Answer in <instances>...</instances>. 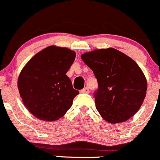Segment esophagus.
Segmentation results:
<instances>
[{
  "label": "esophagus",
  "instance_id": "1",
  "mask_svg": "<svg viewBox=\"0 0 160 160\" xmlns=\"http://www.w3.org/2000/svg\"><path fill=\"white\" fill-rule=\"evenodd\" d=\"M81 93H89V89H88V88H83V90H81Z\"/></svg>",
  "mask_w": 160,
  "mask_h": 160
}]
</instances>
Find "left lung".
I'll use <instances>...</instances> for the list:
<instances>
[{
  "label": "left lung",
  "instance_id": "left-lung-1",
  "mask_svg": "<svg viewBox=\"0 0 160 160\" xmlns=\"http://www.w3.org/2000/svg\"><path fill=\"white\" fill-rule=\"evenodd\" d=\"M81 59L98 80L95 104L103 119L111 124L128 120L140 108L147 90L146 78L138 64L114 48L88 52Z\"/></svg>",
  "mask_w": 160,
  "mask_h": 160
}]
</instances>
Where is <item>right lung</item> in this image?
Listing matches in <instances>:
<instances>
[{"instance_id": "1", "label": "right lung", "mask_w": 160, "mask_h": 160, "mask_svg": "<svg viewBox=\"0 0 160 160\" xmlns=\"http://www.w3.org/2000/svg\"><path fill=\"white\" fill-rule=\"evenodd\" d=\"M76 58L68 48L50 46L35 55L23 67L18 88L24 105L37 118L53 122L62 118L79 91L66 75Z\"/></svg>"}]
</instances>
